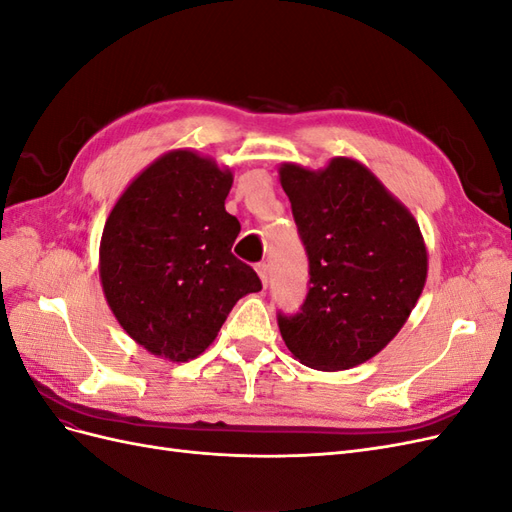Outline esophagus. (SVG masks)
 I'll return each instance as SVG.
<instances>
[{"label": "esophagus", "instance_id": "34e87169", "mask_svg": "<svg viewBox=\"0 0 512 512\" xmlns=\"http://www.w3.org/2000/svg\"><path fill=\"white\" fill-rule=\"evenodd\" d=\"M256 273H258V277H260L262 286L267 288V284H269V265H267V262H258V265H256Z\"/></svg>", "mask_w": 512, "mask_h": 512}]
</instances>
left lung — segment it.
<instances>
[{
    "mask_svg": "<svg viewBox=\"0 0 512 512\" xmlns=\"http://www.w3.org/2000/svg\"><path fill=\"white\" fill-rule=\"evenodd\" d=\"M309 258L301 314H280L282 339L299 363L344 371L389 346L427 282V245L410 209L354 158L312 170L280 166Z\"/></svg>",
    "mask_w": 512,
    "mask_h": 512,
    "instance_id": "1",
    "label": "left lung"
}]
</instances>
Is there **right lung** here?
<instances>
[{
    "instance_id": "add662e5",
    "label": "right lung",
    "mask_w": 512,
    "mask_h": 512,
    "mask_svg": "<svg viewBox=\"0 0 512 512\" xmlns=\"http://www.w3.org/2000/svg\"><path fill=\"white\" fill-rule=\"evenodd\" d=\"M232 170L173 149L117 198L100 239V282L113 316L138 346L185 363L218 337L235 303L262 288L235 258L241 224L224 207Z\"/></svg>"
}]
</instances>
